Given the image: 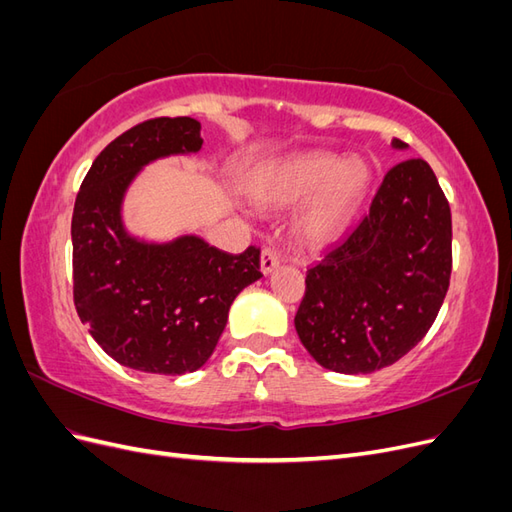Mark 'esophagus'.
<instances>
[{
	"label": "esophagus",
	"mask_w": 512,
	"mask_h": 512,
	"mask_svg": "<svg viewBox=\"0 0 512 512\" xmlns=\"http://www.w3.org/2000/svg\"><path fill=\"white\" fill-rule=\"evenodd\" d=\"M280 265V256L273 250V247H262V254H260V271L269 275L273 269H277Z\"/></svg>",
	"instance_id": "34e87169"
}]
</instances>
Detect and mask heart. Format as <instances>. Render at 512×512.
Instances as JSON below:
<instances>
[{"label":"heart","instance_id":"b5f03b06","mask_svg":"<svg viewBox=\"0 0 512 512\" xmlns=\"http://www.w3.org/2000/svg\"><path fill=\"white\" fill-rule=\"evenodd\" d=\"M371 179V168L361 158L342 160L312 151L262 168L250 183V194L265 209H284L307 200L292 232L303 247L320 250L342 239L359 218Z\"/></svg>","mask_w":512,"mask_h":512}]
</instances>
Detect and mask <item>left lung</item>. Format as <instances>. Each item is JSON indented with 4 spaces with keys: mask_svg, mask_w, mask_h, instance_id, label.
Returning a JSON list of instances; mask_svg holds the SVG:
<instances>
[{
    "mask_svg": "<svg viewBox=\"0 0 512 512\" xmlns=\"http://www.w3.org/2000/svg\"><path fill=\"white\" fill-rule=\"evenodd\" d=\"M395 149H406L399 138ZM451 207L431 166L412 158L386 173L348 239L307 269L294 316L301 344L337 374H371L431 329L453 269Z\"/></svg>",
    "mask_w": 512,
    "mask_h": 512,
    "instance_id": "1",
    "label": "left lung"
}]
</instances>
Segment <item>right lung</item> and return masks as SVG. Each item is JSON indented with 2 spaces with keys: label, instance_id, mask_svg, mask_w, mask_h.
I'll use <instances>...</instances> for the list:
<instances>
[{
  "label": "right lung",
  "instance_id": "1",
  "mask_svg": "<svg viewBox=\"0 0 512 512\" xmlns=\"http://www.w3.org/2000/svg\"><path fill=\"white\" fill-rule=\"evenodd\" d=\"M203 147L192 117L138 123L91 164L72 213L74 305L100 348L145 374L203 367L237 294L260 280V250L226 254L196 235L147 243L128 235L121 205L143 166Z\"/></svg>",
  "mask_w": 512,
  "mask_h": 512
}]
</instances>
